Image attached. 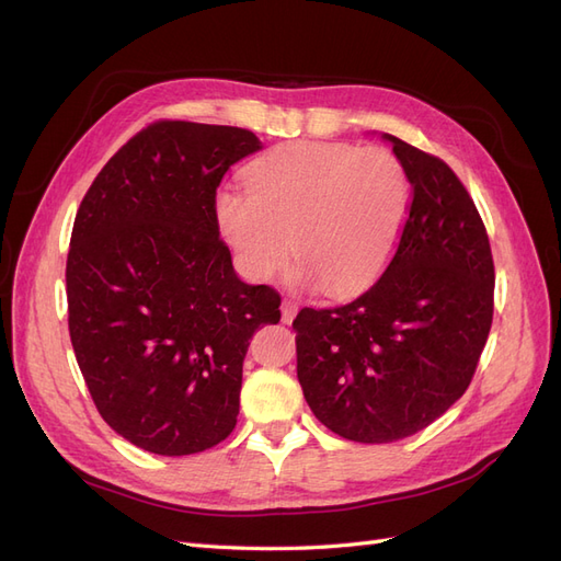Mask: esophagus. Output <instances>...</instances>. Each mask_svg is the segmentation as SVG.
I'll return each instance as SVG.
<instances>
[{"label":"esophagus","mask_w":561,"mask_h":561,"mask_svg":"<svg viewBox=\"0 0 561 561\" xmlns=\"http://www.w3.org/2000/svg\"><path fill=\"white\" fill-rule=\"evenodd\" d=\"M299 311V304L295 299H283V307H280V313H283V322L285 325H290L293 318L297 316Z\"/></svg>","instance_id":"34e87169"}]
</instances>
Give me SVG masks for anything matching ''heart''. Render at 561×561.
Segmentation results:
<instances>
[{"instance_id": "1", "label": "heart", "mask_w": 561, "mask_h": 561, "mask_svg": "<svg viewBox=\"0 0 561 561\" xmlns=\"http://www.w3.org/2000/svg\"><path fill=\"white\" fill-rule=\"evenodd\" d=\"M248 192L222 190L217 225L252 280H271L290 260L304 283L330 295L375 283L398 250L412 184L381 147L287 142L252 161Z\"/></svg>"}]
</instances>
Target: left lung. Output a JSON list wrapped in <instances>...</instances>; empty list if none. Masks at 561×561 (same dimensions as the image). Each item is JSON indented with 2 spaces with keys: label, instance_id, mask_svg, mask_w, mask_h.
Listing matches in <instances>:
<instances>
[{
  "label": "left lung",
  "instance_id": "left-lung-1",
  "mask_svg": "<svg viewBox=\"0 0 561 561\" xmlns=\"http://www.w3.org/2000/svg\"><path fill=\"white\" fill-rule=\"evenodd\" d=\"M383 138L412 184L393 260L360 297L293 320L311 412L363 445L396 443L443 416L470 386L494 318V257L463 182L443 159Z\"/></svg>",
  "mask_w": 561,
  "mask_h": 561
}]
</instances>
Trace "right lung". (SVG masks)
<instances>
[{
  "instance_id": "1",
  "label": "right lung",
  "mask_w": 561,
  "mask_h": 561,
  "mask_svg": "<svg viewBox=\"0 0 561 561\" xmlns=\"http://www.w3.org/2000/svg\"><path fill=\"white\" fill-rule=\"evenodd\" d=\"M262 149L236 126L154 122L98 173L67 252V325L110 426L151 454L186 456L236 426L254 330L280 295L243 283L219 239L217 186Z\"/></svg>"
}]
</instances>
